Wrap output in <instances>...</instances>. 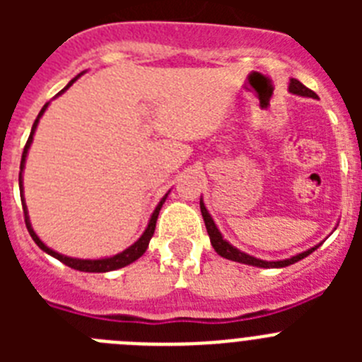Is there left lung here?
<instances>
[{
	"label": "left lung",
	"instance_id": "obj_1",
	"mask_svg": "<svg viewBox=\"0 0 362 362\" xmlns=\"http://www.w3.org/2000/svg\"><path fill=\"white\" fill-rule=\"evenodd\" d=\"M290 92H292V94H297V95H305V98H317V94H315V92H312L310 88H306V86L303 85L300 81H297V79H290ZM199 204H201V214H203V219H204V226H206V232H209V235H210V243H212L214 250H216L221 257L230 259V261H235V263L250 264V267H259V268H284V267H290V264L297 263V261H300V259H305L306 255H310L313 250H317L319 248V245L313 246V248H310V250L300 252V254L293 255V257H290V259H283V261H263V259H257V257H254V255H248V254H245V252L238 250V248L230 245L226 239H223L219 228H217L216 223H214L212 216H210L209 210H206V206H204L203 199L199 201Z\"/></svg>",
	"mask_w": 362,
	"mask_h": 362
}]
</instances>
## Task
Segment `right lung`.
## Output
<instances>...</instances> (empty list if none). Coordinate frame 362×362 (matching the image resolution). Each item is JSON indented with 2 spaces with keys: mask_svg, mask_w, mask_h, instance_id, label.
Here are the masks:
<instances>
[{
  "mask_svg": "<svg viewBox=\"0 0 362 362\" xmlns=\"http://www.w3.org/2000/svg\"><path fill=\"white\" fill-rule=\"evenodd\" d=\"M79 76H83V72L79 74ZM79 76H76V78H74L72 81H70L69 85H66L62 92H65L66 88H69V86L72 85V83L79 78ZM62 92H59V94H62ZM59 94H57V95H59ZM47 107H49V103L45 105L43 108H41V112H40V114H37L36 121H34V124H32L30 136H28V141H27V145H25V148H23V156H21V165H19V170H21V172H19V192H21V203H23L25 223H27V228H28V233H30V238L34 239V243H36V245L40 246L41 250L47 252V254L52 255V257H56L57 261H62V263L66 264V267L74 268V270H79V272H95V274H103V272L117 270V268H123V267H127V264L134 263V261H137V259L141 257V255L146 252V248H148V243H150V239H152V235H153V230H156V221H158L159 210H161L163 203H165V199H166V196H168V194H165V197H163V199L159 201L158 206H156V210H153L152 217H150V221H148V226H146V228H145V232H143L141 238L137 239V241L134 243L132 246H129L127 250H123V252H121V254L112 255V257H103V259H76V257H69V255L57 254L56 250H52V248H49V246L45 245V243L41 241L40 238H37V233L34 232V228H32L30 219H28L27 204H25V197H23V181H21V174H23V168H25V161H27L28 148H30L32 139H34V132H36L37 123H40V117L43 116V112L47 110Z\"/></svg>",
  "mask_w": 362,
  "mask_h": 362,
  "instance_id": "right-lung-1",
  "label": "right lung"
}]
</instances>
